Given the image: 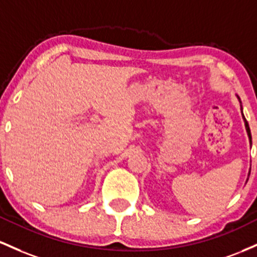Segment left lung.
Returning <instances> with one entry per match:
<instances>
[{"label": "left lung", "mask_w": 257, "mask_h": 257, "mask_svg": "<svg viewBox=\"0 0 257 257\" xmlns=\"http://www.w3.org/2000/svg\"><path fill=\"white\" fill-rule=\"evenodd\" d=\"M238 98H239V97H238ZM241 113H243V111H241ZM243 119H244V121H245V127H246V132H247V135H249V138H250V142H251V132H250V127H249V123H247V121H246V119H245L244 114H243Z\"/></svg>", "instance_id": "obj_1"}]
</instances>
